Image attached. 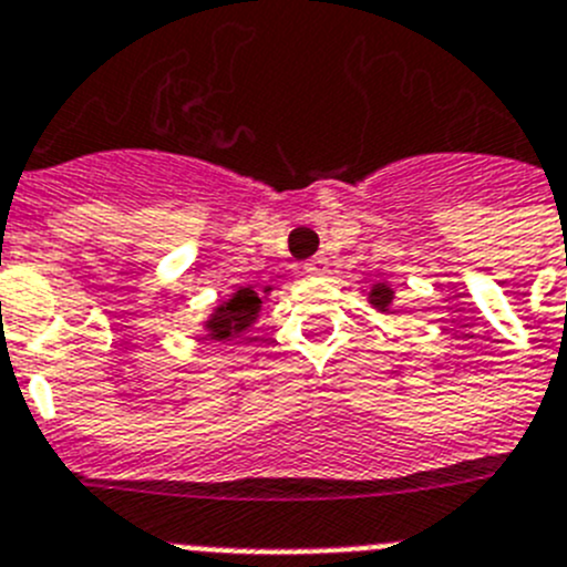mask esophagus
I'll list each match as a JSON object with an SVG mask.
<instances>
[{"instance_id": "34e87169", "label": "esophagus", "mask_w": 567, "mask_h": 567, "mask_svg": "<svg viewBox=\"0 0 567 567\" xmlns=\"http://www.w3.org/2000/svg\"><path fill=\"white\" fill-rule=\"evenodd\" d=\"M324 268H328V259L321 257V254H316V257L305 259V271H308V274H321V271H324Z\"/></svg>"}]
</instances>
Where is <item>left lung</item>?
I'll return each instance as SVG.
<instances>
[{"label": "left lung", "mask_w": 567, "mask_h": 567, "mask_svg": "<svg viewBox=\"0 0 567 567\" xmlns=\"http://www.w3.org/2000/svg\"><path fill=\"white\" fill-rule=\"evenodd\" d=\"M370 299H372V305H375V308L386 310V305L392 302V290L386 288V285H375V288H372V293H370Z\"/></svg>", "instance_id": "left-lung-1"}]
</instances>
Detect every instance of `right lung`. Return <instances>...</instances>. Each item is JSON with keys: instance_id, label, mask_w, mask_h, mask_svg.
Segmentation results:
<instances>
[{"instance_id": "1", "label": "right lung", "mask_w": 567, "mask_h": 567, "mask_svg": "<svg viewBox=\"0 0 567 567\" xmlns=\"http://www.w3.org/2000/svg\"><path fill=\"white\" fill-rule=\"evenodd\" d=\"M259 313V296L251 288H243L234 293V299L223 308H217L214 319L208 321V330H212L214 339H228L237 330L248 328L254 321V316Z\"/></svg>"}]
</instances>
